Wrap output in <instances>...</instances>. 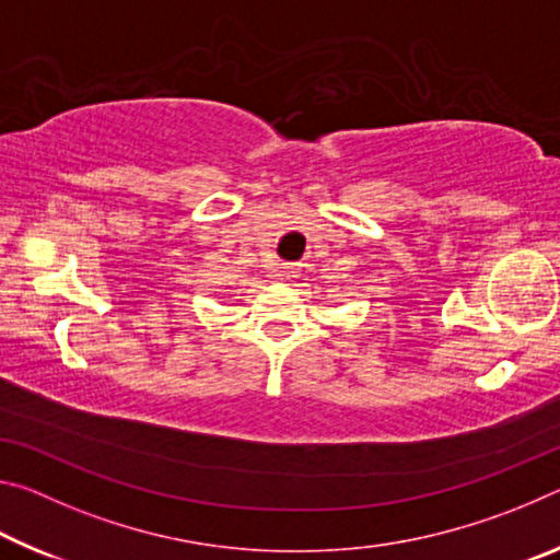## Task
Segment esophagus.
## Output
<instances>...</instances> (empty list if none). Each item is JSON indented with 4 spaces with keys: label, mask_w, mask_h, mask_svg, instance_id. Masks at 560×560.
Wrapping results in <instances>:
<instances>
[{
    "label": "esophagus",
    "mask_w": 560,
    "mask_h": 560,
    "mask_svg": "<svg viewBox=\"0 0 560 560\" xmlns=\"http://www.w3.org/2000/svg\"><path fill=\"white\" fill-rule=\"evenodd\" d=\"M277 271H279V277H287V279H291V277H296L299 264H293V261H283V264H279Z\"/></svg>",
    "instance_id": "1"
}]
</instances>
